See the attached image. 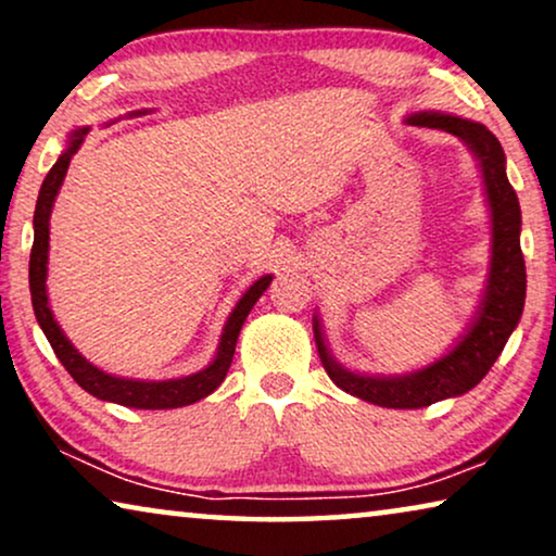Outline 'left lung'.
<instances>
[{
	"label": "left lung",
	"instance_id": "left-lung-1",
	"mask_svg": "<svg viewBox=\"0 0 556 556\" xmlns=\"http://www.w3.org/2000/svg\"><path fill=\"white\" fill-rule=\"evenodd\" d=\"M407 124L440 128V131L458 136L473 151L481 166L485 202L491 210V268L481 306L458 344L438 362L409 375L379 377L344 369L331 356L318 316H314L316 349L331 382L354 397L392 409L428 407L432 402L458 397L473 390L504 352L508 337L519 326L523 299H527V265H523L519 240L521 207L514 187L508 185L506 154L496 136L476 121L438 111L413 113Z\"/></svg>",
	"mask_w": 556,
	"mask_h": 556
}]
</instances>
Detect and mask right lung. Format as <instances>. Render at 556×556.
Returning a JSON list of instances; mask_svg holds the SVG:
<instances>
[{"label": "right lung", "mask_w": 556, "mask_h": 556, "mask_svg": "<svg viewBox=\"0 0 556 556\" xmlns=\"http://www.w3.org/2000/svg\"><path fill=\"white\" fill-rule=\"evenodd\" d=\"M90 128L83 126L78 131L71 134L67 139V149L60 154V159L52 164V169L45 177L40 187V197H37L35 207V242L33 253H29V293H33V308L37 316V324L45 337H48L52 352L58 354V359L67 369L75 382H78L88 394H93L98 400L116 402V405L124 407H136V409H174L192 405V402L207 397L223 384L227 377V369L232 364L235 344H238L240 329L245 324L250 311H253L255 301L261 299L265 288L270 286L273 276L257 278L253 286L242 293L238 306L232 308L230 318H227L223 337H219V346L215 359H212L207 367L197 375L179 377V379H164V382H147V379H126L109 375V371L98 369L90 364L86 356H83L78 349L71 344V339L65 337L63 329H60L55 316H52L50 303H48V250H50V212L52 204H55V197L60 192V185H63L67 166H71V159L75 151L80 149V143L86 141Z\"/></svg>", "instance_id": "1"}]
</instances>
